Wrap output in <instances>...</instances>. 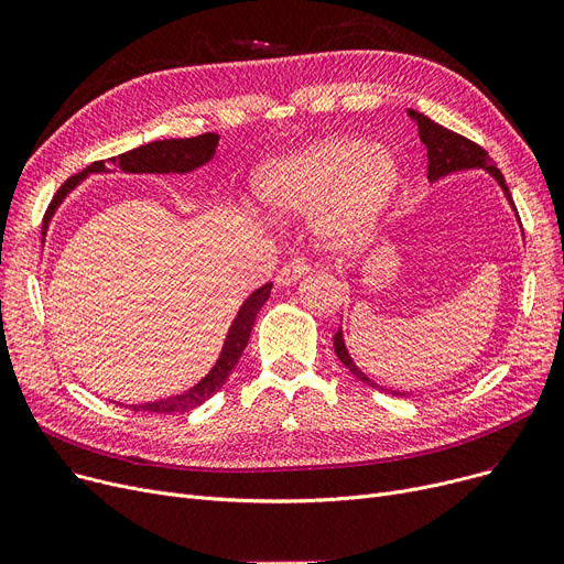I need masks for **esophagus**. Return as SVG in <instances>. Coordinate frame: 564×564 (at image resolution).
Instances as JSON below:
<instances>
[{
  "label": "esophagus",
  "mask_w": 564,
  "mask_h": 564,
  "mask_svg": "<svg viewBox=\"0 0 564 564\" xmlns=\"http://www.w3.org/2000/svg\"><path fill=\"white\" fill-rule=\"evenodd\" d=\"M311 272V264L306 258H294L290 262H285L281 267V272L276 276V285L285 288V285H292L294 281H300L302 276H306Z\"/></svg>",
  "instance_id": "1"
}]
</instances>
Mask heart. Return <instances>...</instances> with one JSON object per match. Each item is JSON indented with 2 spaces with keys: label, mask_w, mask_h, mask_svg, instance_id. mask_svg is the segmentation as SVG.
Here are the masks:
<instances>
[{
  "label": "heart",
  "mask_w": 564,
  "mask_h": 564,
  "mask_svg": "<svg viewBox=\"0 0 564 564\" xmlns=\"http://www.w3.org/2000/svg\"><path fill=\"white\" fill-rule=\"evenodd\" d=\"M398 187V164L368 141H319L258 175L260 200L279 215H317L319 235L334 247L361 242Z\"/></svg>",
  "instance_id": "1"
}]
</instances>
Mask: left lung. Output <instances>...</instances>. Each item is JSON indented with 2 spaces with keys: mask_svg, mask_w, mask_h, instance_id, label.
Here are the masks:
<instances>
[{
  "mask_svg": "<svg viewBox=\"0 0 564 564\" xmlns=\"http://www.w3.org/2000/svg\"><path fill=\"white\" fill-rule=\"evenodd\" d=\"M409 116L416 121L419 126V134H421V141L427 145V177L430 181H438L441 175H448V173H455V171H464V169H485L489 171L498 185L502 187V192H506L508 200L512 203V207L517 210V205L510 196V189H508V183L506 177H502V173L498 171L496 162L489 158V153L485 151V148L476 141H470L448 128H443L438 123H434L432 118H427L425 113L421 111H413L409 109ZM519 217V215H517ZM521 221V219H519ZM334 349H336V357L340 359V364L357 375L361 381H366L368 387L372 389H379L377 383L372 379H368L357 366H354L351 357L347 354V347H345V340H343V332L338 329L336 336H334ZM383 391V389H379ZM393 395H400V393H393ZM409 395V393H406Z\"/></svg>",
  "mask_w": 564,
  "mask_h": 564,
  "instance_id": "left-lung-1",
  "label": "left lung"
}]
</instances>
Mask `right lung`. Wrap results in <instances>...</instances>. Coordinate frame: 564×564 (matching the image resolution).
I'll list each match as a JSON object with an SVG mask.
<instances>
[{
  "instance_id": "right-lung-1",
  "label": "right lung",
  "mask_w": 564,
  "mask_h": 564,
  "mask_svg": "<svg viewBox=\"0 0 564 564\" xmlns=\"http://www.w3.org/2000/svg\"><path fill=\"white\" fill-rule=\"evenodd\" d=\"M219 137L213 132H205L192 139H164V141H153V143H145L134 148L130 153L118 155L116 160L111 158L113 166H118L121 171L128 173H187L194 171L196 166L210 162L215 155V148H217ZM105 171V162H94L88 164L82 173L70 175L68 181L58 187V192L54 194V198L50 200L45 217H43V235L47 230V224L56 210V205L64 200V196L79 183V177H84L86 173H100ZM270 292H272V283H267L262 288H258L251 297L242 304L240 313H237L235 322L230 324V332L226 336L224 349H221V357L215 364V368L207 372L194 389L181 393V395H173L166 400H158V402H145V404H132V411H153V413H185L198 404H203L207 398H213L228 379V375L232 372V368L240 361L242 351L249 343L251 329H253V322L258 311L262 308V304L270 300Z\"/></svg>"
}]
</instances>
